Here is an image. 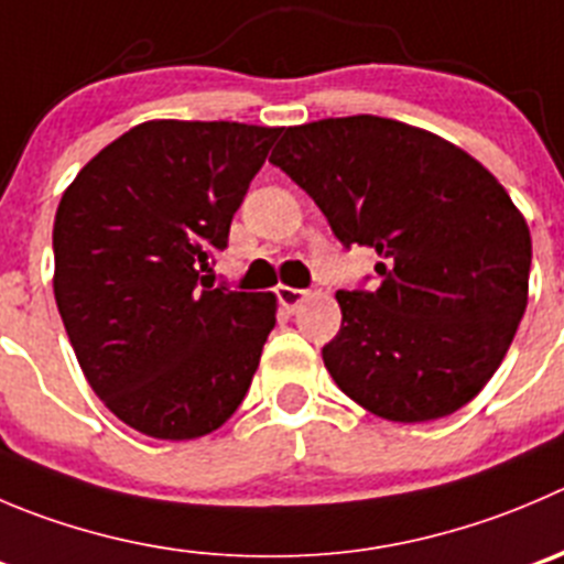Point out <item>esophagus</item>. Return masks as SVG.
<instances>
[{
  "label": "esophagus",
  "mask_w": 564,
  "mask_h": 564,
  "mask_svg": "<svg viewBox=\"0 0 564 564\" xmlns=\"http://www.w3.org/2000/svg\"><path fill=\"white\" fill-rule=\"evenodd\" d=\"M276 296H279V304H282L288 313H293V310L307 299V291H302V288H291V285H279Z\"/></svg>",
  "instance_id": "34e87169"
}]
</instances>
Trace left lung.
I'll return each instance as SVG.
<instances>
[{
    "label": "left lung",
    "mask_w": 564,
    "mask_h": 564,
    "mask_svg": "<svg viewBox=\"0 0 564 564\" xmlns=\"http://www.w3.org/2000/svg\"><path fill=\"white\" fill-rule=\"evenodd\" d=\"M343 246L379 254L377 291H337V388L395 423L446 417L492 379L529 302L532 235L501 182L393 118L288 127L271 152Z\"/></svg>",
    "instance_id": "1"
}]
</instances>
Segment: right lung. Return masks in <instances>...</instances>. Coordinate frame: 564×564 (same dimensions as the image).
Segmentation results:
<instances>
[{
    "mask_svg": "<svg viewBox=\"0 0 564 564\" xmlns=\"http://www.w3.org/2000/svg\"><path fill=\"white\" fill-rule=\"evenodd\" d=\"M282 127L158 118L107 143L55 216V302L94 393L127 426L196 440L232 417L276 324L273 293L202 271Z\"/></svg>",
    "mask_w": 564,
    "mask_h": 564,
    "instance_id": "1",
    "label": "right lung"
}]
</instances>
